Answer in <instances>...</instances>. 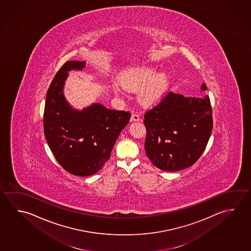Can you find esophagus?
<instances>
[{"mask_svg":"<svg viewBox=\"0 0 251 251\" xmlns=\"http://www.w3.org/2000/svg\"><path fill=\"white\" fill-rule=\"evenodd\" d=\"M130 121L131 122H138V121H140V115H139V114H137V113H134L131 115Z\"/></svg>","mask_w":251,"mask_h":251,"instance_id":"1","label":"esophagus"}]
</instances>
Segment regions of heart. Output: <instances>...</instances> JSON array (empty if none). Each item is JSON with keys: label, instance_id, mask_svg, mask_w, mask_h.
Here are the masks:
<instances>
[{"label": "heart", "instance_id": "obj_1", "mask_svg": "<svg viewBox=\"0 0 251 251\" xmlns=\"http://www.w3.org/2000/svg\"><path fill=\"white\" fill-rule=\"evenodd\" d=\"M122 83L125 88L130 90H137L146 85L139 93V101L145 106H150L162 97L168 85V78L164 73L157 75L154 68L142 67L127 73Z\"/></svg>", "mask_w": 251, "mask_h": 251}]
</instances>
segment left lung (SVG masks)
Returning a JSON list of instances; mask_svg holds the SVG:
<instances>
[{
  "mask_svg": "<svg viewBox=\"0 0 251 251\" xmlns=\"http://www.w3.org/2000/svg\"><path fill=\"white\" fill-rule=\"evenodd\" d=\"M207 90L201 86L202 94ZM146 155L164 171H179L198 161L212 129V111L208 95L184 97L167 93L145 113Z\"/></svg>",
  "mask_w": 251,
  "mask_h": 251,
  "instance_id": "8db88e82",
  "label": "left lung"
}]
</instances>
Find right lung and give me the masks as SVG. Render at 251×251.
I'll use <instances>...</instances> for the list:
<instances>
[{
	"mask_svg": "<svg viewBox=\"0 0 251 251\" xmlns=\"http://www.w3.org/2000/svg\"><path fill=\"white\" fill-rule=\"evenodd\" d=\"M85 62H66L54 75L45 104L44 133L54 158L71 175L90 176L101 169L130 119L128 111L112 110L93 104L73 109L63 95L68 71H81Z\"/></svg>",
	"mask_w": 251,
	"mask_h": 251,
	"instance_id": "obj_1",
	"label": "right lung"
}]
</instances>
